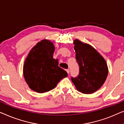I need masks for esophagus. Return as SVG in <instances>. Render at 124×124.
I'll use <instances>...</instances> for the list:
<instances>
[{"label": "esophagus", "mask_w": 124, "mask_h": 124, "mask_svg": "<svg viewBox=\"0 0 124 124\" xmlns=\"http://www.w3.org/2000/svg\"><path fill=\"white\" fill-rule=\"evenodd\" d=\"M66 71V72H67V74H69V73H70V70L67 69Z\"/></svg>", "instance_id": "esophagus-1"}]
</instances>
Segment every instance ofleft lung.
<instances>
[{
    "label": "left lung",
    "mask_w": 124,
    "mask_h": 124,
    "mask_svg": "<svg viewBox=\"0 0 124 124\" xmlns=\"http://www.w3.org/2000/svg\"><path fill=\"white\" fill-rule=\"evenodd\" d=\"M76 60L79 66V74L71 77L76 89L84 94H91L102 86L108 75L107 64L103 57L93 46L74 41Z\"/></svg>",
    "instance_id": "8db88e82"
}]
</instances>
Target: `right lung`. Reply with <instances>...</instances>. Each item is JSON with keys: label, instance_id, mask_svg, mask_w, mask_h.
<instances>
[{"label": "right lung", "instance_id": "1", "mask_svg": "<svg viewBox=\"0 0 124 124\" xmlns=\"http://www.w3.org/2000/svg\"><path fill=\"white\" fill-rule=\"evenodd\" d=\"M55 48L48 40H42L31 49L23 66V76L29 88L39 93L50 91L67 73L53 58Z\"/></svg>", "mask_w": 124, "mask_h": 124}]
</instances>
